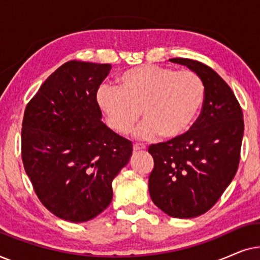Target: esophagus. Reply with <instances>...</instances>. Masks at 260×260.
Instances as JSON below:
<instances>
[{"label":"esophagus","instance_id":"esophagus-1","mask_svg":"<svg viewBox=\"0 0 260 260\" xmlns=\"http://www.w3.org/2000/svg\"><path fill=\"white\" fill-rule=\"evenodd\" d=\"M145 147L141 143H135L134 144V151H140V150H144Z\"/></svg>","mask_w":260,"mask_h":260}]
</instances>
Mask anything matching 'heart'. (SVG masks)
I'll return each instance as SVG.
<instances>
[{
  "label": "heart",
  "mask_w": 260,
  "mask_h": 260,
  "mask_svg": "<svg viewBox=\"0 0 260 260\" xmlns=\"http://www.w3.org/2000/svg\"><path fill=\"white\" fill-rule=\"evenodd\" d=\"M108 125L118 134L130 133L142 116L136 137L159 135L176 140L190 129L204 108L206 86L193 71L155 65L137 66L119 78V86H99L95 93Z\"/></svg>",
  "instance_id": "obj_1"
}]
</instances>
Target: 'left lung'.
I'll list each match as a JSON object with an SVG mask.
<instances>
[{
	"instance_id": "obj_1",
	"label": "left lung",
	"mask_w": 260,
	"mask_h": 260,
	"mask_svg": "<svg viewBox=\"0 0 260 260\" xmlns=\"http://www.w3.org/2000/svg\"><path fill=\"white\" fill-rule=\"evenodd\" d=\"M170 61L189 67L202 78L206 99L200 116L183 136L149 147L154 158L149 193L173 218H195L216 204L236 175L243 111L231 87L211 67L193 59Z\"/></svg>"
}]
</instances>
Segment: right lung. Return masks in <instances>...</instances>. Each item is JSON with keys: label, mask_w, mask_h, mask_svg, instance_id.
I'll return each mask as SVG.
<instances>
[{"label": "right lung", "mask_w": 260, "mask_h": 260, "mask_svg": "<svg viewBox=\"0 0 260 260\" xmlns=\"http://www.w3.org/2000/svg\"><path fill=\"white\" fill-rule=\"evenodd\" d=\"M110 70V63L67 61L24 110V170L41 204L66 221H87L108 207L112 180L133 154V143L101 120L95 93Z\"/></svg>", "instance_id": "obj_1"}]
</instances>
